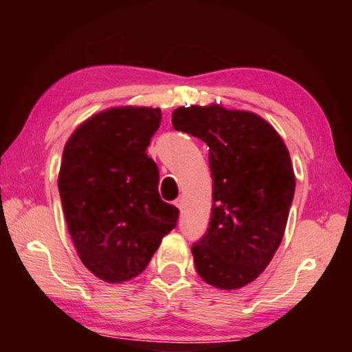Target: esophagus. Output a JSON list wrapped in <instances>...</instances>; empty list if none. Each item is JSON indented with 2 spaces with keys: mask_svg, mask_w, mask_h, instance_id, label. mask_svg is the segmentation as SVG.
Segmentation results:
<instances>
[{
  "mask_svg": "<svg viewBox=\"0 0 352 352\" xmlns=\"http://www.w3.org/2000/svg\"><path fill=\"white\" fill-rule=\"evenodd\" d=\"M174 205L178 208V210L182 211V210H183V199H182V197H180V199H177V200L174 201Z\"/></svg>",
  "mask_w": 352,
  "mask_h": 352,
  "instance_id": "obj_1",
  "label": "esophagus"
}]
</instances>
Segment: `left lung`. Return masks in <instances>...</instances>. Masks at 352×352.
<instances>
[{
	"instance_id": "8db88e82",
	"label": "left lung",
	"mask_w": 352,
	"mask_h": 352,
	"mask_svg": "<svg viewBox=\"0 0 352 352\" xmlns=\"http://www.w3.org/2000/svg\"><path fill=\"white\" fill-rule=\"evenodd\" d=\"M172 126L210 147L212 216L192 245L195 270L212 287L241 289L267 269L283 241L295 194L287 147L264 118L217 104L178 107Z\"/></svg>"
}]
</instances>
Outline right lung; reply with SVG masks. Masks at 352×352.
<instances>
[{"label":"right lung","instance_id":"obj_1","mask_svg":"<svg viewBox=\"0 0 352 352\" xmlns=\"http://www.w3.org/2000/svg\"><path fill=\"white\" fill-rule=\"evenodd\" d=\"M162 122L152 107H111L83 121L63 148L58 192L82 264L105 283L138 276L177 225L146 153Z\"/></svg>","mask_w":352,"mask_h":352}]
</instances>
